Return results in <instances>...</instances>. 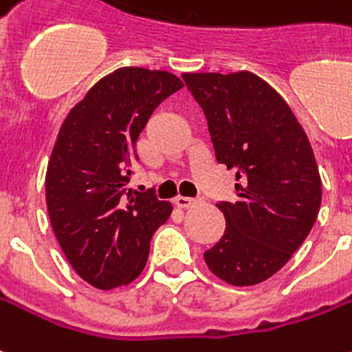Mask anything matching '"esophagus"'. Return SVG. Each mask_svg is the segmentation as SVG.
<instances>
[{"label": "esophagus", "instance_id": "esophagus-1", "mask_svg": "<svg viewBox=\"0 0 352 352\" xmlns=\"http://www.w3.org/2000/svg\"><path fill=\"white\" fill-rule=\"evenodd\" d=\"M194 204H196L194 198H186V196H177L175 198V206L177 208H183V210H186V208H192Z\"/></svg>", "mask_w": 352, "mask_h": 352}]
</instances>
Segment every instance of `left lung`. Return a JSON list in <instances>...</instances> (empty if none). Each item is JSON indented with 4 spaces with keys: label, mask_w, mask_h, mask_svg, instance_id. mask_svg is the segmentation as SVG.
Listing matches in <instances>:
<instances>
[{
    "label": "left lung",
    "mask_w": 352,
    "mask_h": 352,
    "mask_svg": "<svg viewBox=\"0 0 352 352\" xmlns=\"http://www.w3.org/2000/svg\"><path fill=\"white\" fill-rule=\"evenodd\" d=\"M183 80L206 114L217 162L238 168V200L217 204L227 228L204 259L227 284H259L289 261L318 217L322 181L311 142L286 100L255 74Z\"/></svg>",
    "instance_id": "obj_1"
}]
</instances>
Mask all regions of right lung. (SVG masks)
<instances>
[{
    "label": "right lung",
    "instance_id": "obj_1",
    "mask_svg": "<svg viewBox=\"0 0 352 352\" xmlns=\"http://www.w3.org/2000/svg\"><path fill=\"white\" fill-rule=\"evenodd\" d=\"M181 87L166 70L118 68L60 125L45 175L49 219L68 263L91 286L133 282L146 265L152 234L173 211L152 190L125 186L148 118Z\"/></svg>",
    "mask_w": 352,
    "mask_h": 352
}]
</instances>
